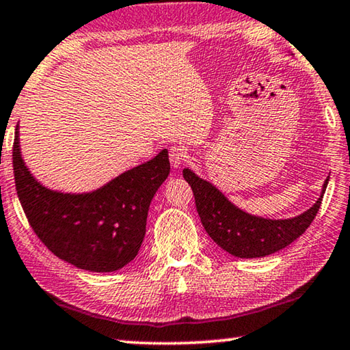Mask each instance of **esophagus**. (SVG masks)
Returning <instances> with one entry per match:
<instances>
[{"label": "esophagus", "instance_id": "34e87169", "mask_svg": "<svg viewBox=\"0 0 350 350\" xmlns=\"http://www.w3.org/2000/svg\"><path fill=\"white\" fill-rule=\"evenodd\" d=\"M187 151L182 146H171L170 148V162L173 168H179L185 162Z\"/></svg>", "mask_w": 350, "mask_h": 350}]
</instances>
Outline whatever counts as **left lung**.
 I'll list each match as a JSON object with an SVG mask.
<instances>
[{
	"label": "left lung",
	"instance_id": "8db88e82",
	"mask_svg": "<svg viewBox=\"0 0 350 350\" xmlns=\"http://www.w3.org/2000/svg\"><path fill=\"white\" fill-rule=\"evenodd\" d=\"M183 179L193 189L205 232L225 252L244 259L269 256L298 239L315 219L329 183L327 177L321 194L309 210L288 219H269L241 210L213 183L191 170L183 168Z\"/></svg>",
	"mask_w": 350,
	"mask_h": 350
}]
</instances>
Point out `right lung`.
Instances as JSON below:
<instances>
[{
	"instance_id": "obj_1",
	"label": "right lung",
	"mask_w": 350,
	"mask_h": 350,
	"mask_svg": "<svg viewBox=\"0 0 350 350\" xmlns=\"http://www.w3.org/2000/svg\"><path fill=\"white\" fill-rule=\"evenodd\" d=\"M14 174L18 199L35 234L74 267L109 273L137 256L154 194L170 174L168 151L94 191L63 193L35 179L21 157L15 129Z\"/></svg>"
}]
</instances>
